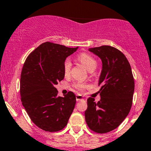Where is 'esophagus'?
<instances>
[{
	"mask_svg": "<svg viewBox=\"0 0 151 151\" xmlns=\"http://www.w3.org/2000/svg\"><path fill=\"white\" fill-rule=\"evenodd\" d=\"M76 99H77V101H80L83 99V96H82L81 95H76Z\"/></svg>",
	"mask_w": 151,
	"mask_h": 151,
	"instance_id": "obj_1",
	"label": "esophagus"
}]
</instances>
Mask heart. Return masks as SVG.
I'll use <instances>...</instances> for the list:
<instances>
[{
  "instance_id": "obj_1",
  "label": "heart",
  "mask_w": 151,
  "mask_h": 151,
  "mask_svg": "<svg viewBox=\"0 0 151 151\" xmlns=\"http://www.w3.org/2000/svg\"><path fill=\"white\" fill-rule=\"evenodd\" d=\"M78 60L82 63L86 68L88 70L89 72L91 71H94L97 68V62L95 59L93 58L91 55L88 54V53H81L79 55ZM71 63L69 60H66L65 61L64 65H63V71H64V74L65 76H68L70 74V71H71ZM86 86L81 83H77L74 85L77 89L78 90H83L86 88Z\"/></svg>"
}]
</instances>
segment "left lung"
Masks as SVG:
<instances>
[{
  "label": "left lung",
  "mask_w": 151,
  "mask_h": 151,
  "mask_svg": "<svg viewBox=\"0 0 151 151\" xmlns=\"http://www.w3.org/2000/svg\"><path fill=\"white\" fill-rule=\"evenodd\" d=\"M102 62L98 81L101 100L88 98L85 118L88 127L98 133H106L118 127L124 120L132 106L134 93L130 65L120 50L111 46L88 48Z\"/></svg>",
  "instance_id": "left-lung-1"
}]
</instances>
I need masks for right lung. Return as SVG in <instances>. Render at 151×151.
<instances>
[{
  "label": "right lung",
  "mask_w": 151,
  "mask_h": 151,
  "mask_svg": "<svg viewBox=\"0 0 151 151\" xmlns=\"http://www.w3.org/2000/svg\"><path fill=\"white\" fill-rule=\"evenodd\" d=\"M78 49L45 42L35 49L23 65L21 74L22 103L32 122L45 131L56 132L67 125L76 104L69 91L58 96L55 86L64 79L66 58Z\"/></svg>",
  "instance_id": "obj_1"
}]
</instances>
